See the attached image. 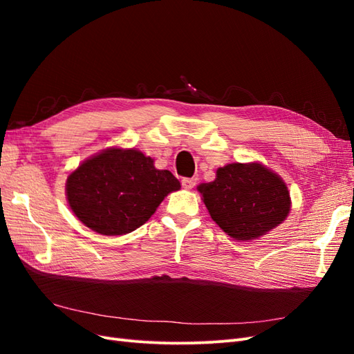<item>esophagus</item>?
Listing matches in <instances>:
<instances>
[{
    "instance_id": "obj_1",
    "label": "esophagus",
    "mask_w": 354,
    "mask_h": 354,
    "mask_svg": "<svg viewBox=\"0 0 354 354\" xmlns=\"http://www.w3.org/2000/svg\"><path fill=\"white\" fill-rule=\"evenodd\" d=\"M195 185H196V178H183V180H181V186H183L187 190L194 189Z\"/></svg>"
}]
</instances>
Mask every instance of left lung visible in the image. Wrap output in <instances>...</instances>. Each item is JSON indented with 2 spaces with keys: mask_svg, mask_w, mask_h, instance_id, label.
<instances>
[{
  "mask_svg": "<svg viewBox=\"0 0 354 354\" xmlns=\"http://www.w3.org/2000/svg\"><path fill=\"white\" fill-rule=\"evenodd\" d=\"M198 192L211 218L238 241L263 236L281 224L291 208L283 180L261 164H229Z\"/></svg>",
  "mask_w": 354,
  "mask_h": 354,
  "instance_id": "left-lung-1",
  "label": "left lung"
}]
</instances>
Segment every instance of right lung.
<instances>
[{
  "label": "right lung",
  "instance_id": "obj_1",
  "mask_svg": "<svg viewBox=\"0 0 354 354\" xmlns=\"http://www.w3.org/2000/svg\"><path fill=\"white\" fill-rule=\"evenodd\" d=\"M180 181L134 149L112 147L82 162L66 181L69 207L91 230L116 236L140 227Z\"/></svg>",
  "mask_w": 354,
  "mask_h": 354
}]
</instances>
